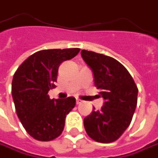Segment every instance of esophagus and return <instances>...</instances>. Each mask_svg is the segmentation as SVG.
<instances>
[{"mask_svg":"<svg viewBox=\"0 0 158 158\" xmlns=\"http://www.w3.org/2000/svg\"><path fill=\"white\" fill-rule=\"evenodd\" d=\"M81 102H82V100L79 99V98H77V99H76V103H77V104H80Z\"/></svg>","mask_w":158,"mask_h":158,"instance_id":"1","label":"esophagus"}]
</instances>
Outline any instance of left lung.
<instances>
[{
  "mask_svg": "<svg viewBox=\"0 0 158 158\" xmlns=\"http://www.w3.org/2000/svg\"><path fill=\"white\" fill-rule=\"evenodd\" d=\"M81 56L92 70L94 86L104 99L101 110L84 118L87 135L102 143L117 141L129 127L137 105L138 88L125 66L102 54L81 50Z\"/></svg>",
  "mask_w": 158,
  "mask_h": 158,
  "instance_id": "8db88e82",
  "label": "left lung"
}]
</instances>
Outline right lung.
Returning a JSON list of instances; mask_svg holds the SVG:
<instances>
[{
    "label": "right lung",
    "mask_w": 158,
    "mask_h": 158,
    "mask_svg": "<svg viewBox=\"0 0 158 158\" xmlns=\"http://www.w3.org/2000/svg\"><path fill=\"white\" fill-rule=\"evenodd\" d=\"M79 48L45 49L30 56L15 72L12 97L18 118L25 131L35 140L52 141L62 134L66 115L75 107L76 99H50L58 68L73 58Z\"/></svg>",
    "instance_id": "1"
}]
</instances>
